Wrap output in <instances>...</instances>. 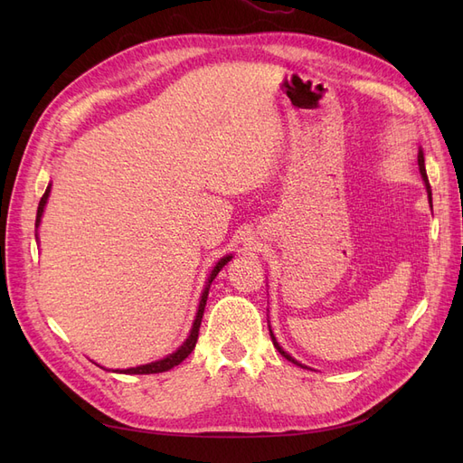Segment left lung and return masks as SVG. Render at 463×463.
<instances>
[{
    "mask_svg": "<svg viewBox=\"0 0 463 463\" xmlns=\"http://www.w3.org/2000/svg\"><path fill=\"white\" fill-rule=\"evenodd\" d=\"M417 164H419V172H421V177H423V181H425V189H427V194H429V204L432 206V193H430V185H429V177H427V170H425V156H423V150L419 148V154H417ZM269 328H270V325H269ZM270 338H272V344H274V347L278 349L279 354H282L288 361H291L293 365H298V367H303V369H307L305 365H301V363L298 361V359H293L288 352H284V347L279 345L278 342H276V335H274V332H272V328H270Z\"/></svg>",
    "mask_w": 463,
    "mask_h": 463,
    "instance_id": "left-lung-1",
    "label": "left lung"
}]
</instances>
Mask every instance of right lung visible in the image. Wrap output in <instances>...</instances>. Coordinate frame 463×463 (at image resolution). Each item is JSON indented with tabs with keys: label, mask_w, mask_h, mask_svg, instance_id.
Instances as JSON below:
<instances>
[{
	"label": "right lung",
	"mask_w": 463,
	"mask_h": 463,
	"mask_svg": "<svg viewBox=\"0 0 463 463\" xmlns=\"http://www.w3.org/2000/svg\"><path fill=\"white\" fill-rule=\"evenodd\" d=\"M50 191H52V184L46 187V193L42 194L40 199V204H38V213H36V230L40 226L42 222V214H44V208H46V203H48V197H50ZM36 240H38V233H36ZM233 257L232 255H226L222 257L216 266L213 269V272H210L208 279H206V286L203 289V296H201V301H199V309H197V315H194V320H193V326H191V332L187 335V340L181 344L174 354L165 355L164 359H158V361H152V363H146V365H138V367H129V369H116L114 373H123V374H154V373H164V371H170L174 369L175 365H179L181 361L187 359L189 354L194 349V344H197L199 340V328H201V320H203V313H204V307H206V299H208V289H210V284L214 282V278L218 276V272L226 266ZM104 369V367H102Z\"/></svg>",
	"instance_id": "add662e5"
}]
</instances>
